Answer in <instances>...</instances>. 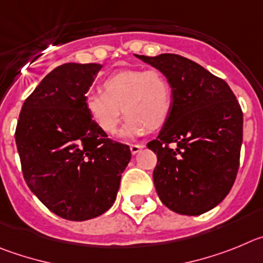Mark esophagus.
I'll use <instances>...</instances> for the list:
<instances>
[{
  "mask_svg": "<svg viewBox=\"0 0 263 263\" xmlns=\"http://www.w3.org/2000/svg\"><path fill=\"white\" fill-rule=\"evenodd\" d=\"M143 148H144V144H131V145H129V149H131L132 155H136V153H139Z\"/></svg>",
  "mask_w": 263,
  "mask_h": 263,
  "instance_id": "obj_1",
  "label": "esophagus"
}]
</instances>
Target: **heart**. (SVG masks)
<instances>
[{"label": "heart", "instance_id": "b5f03b06", "mask_svg": "<svg viewBox=\"0 0 263 263\" xmlns=\"http://www.w3.org/2000/svg\"><path fill=\"white\" fill-rule=\"evenodd\" d=\"M102 91L87 94L85 107L102 132L114 135L122 120L124 136H139L165 124L172 112L173 89L165 73L158 69L122 70L103 81Z\"/></svg>", "mask_w": 263, "mask_h": 263}]
</instances>
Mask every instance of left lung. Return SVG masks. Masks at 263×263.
<instances>
[{
	"mask_svg": "<svg viewBox=\"0 0 263 263\" xmlns=\"http://www.w3.org/2000/svg\"><path fill=\"white\" fill-rule=\"evenodd\" d=\"M136 56L165 73L173 89L172 112L157 139L146 144L157 155L156 191L177 214H204L228 195L237 176L240 103L224 80L195 61L174 53Z\"/></svg>",
	"mask_w": 263,
	"mask_h": 263,
	"instance_id": "8db88e82",
	"label": "left lung"
}]
</instances>
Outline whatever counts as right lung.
Listing matches in <instances>:
<instances>
[{
    "mask_svg": "<svg viewBox=\"0 0 263 263\" xmlns=\"http://www.w3.org/2000/svg\"><path fill=\"white\" fill-rule=\"evenodd\" d=\"M99 64L55 68L27 97L15 128L23 178L49 211L73 221L102 215L131 160L126 144L91 120L85 98Z\"/></svg>",
    "mask_w": 263,
    "mask_h": 263,
    "instance_id": "obj_1",
    "label": "right lung"
}]
</instances>
